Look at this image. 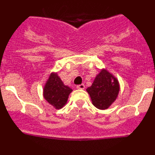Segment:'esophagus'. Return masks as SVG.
<instances>
[{
    "mask_svg": "<svg viewBox=\"0 0 155 155\" xmlns=\"http://www.w3.org/2000/svg\"><path fill=\"white\" fill-rule=\"evenodd\" d=\"M77 88L78 89H84V84H78V85H77Z\"/></svg>",
    "mask_w": 155,
    "mask_h": 155,
    "instance_id": "34e87169",
    "label": "esophagus"
}]
</instances>
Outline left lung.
Here are the masks:
<instances>
[{
	"mask_svg": "<svg viewBox=\"0 0 155 155\" xmlns=\"http://www.w3.org/2000/svg\"><path fill=\"white\" fill-rule=\"evenodd\" d=\"M118 79L106 69H102L96 75L91 86L86 89L93 105L99 109H107L118 97Z\"/></svg>",
	"mask_w": 155,
	"mask_h": 155,
	"instance_id": "obj_1",
	"label": "left lung"
}]
</instances>
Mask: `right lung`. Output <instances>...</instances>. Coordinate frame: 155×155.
Masks as SVG:
<instances>
[{"label":"right lung","mask_w":155,"mask_h":155,"mask_svg":"<svg viewBox=\"0 0 155 155\" xmlns=\"http://www.w3.org/2000/svg\"><path fill=\"white\" fill-rule=\"evenodd\" d=\"M73 90L64 82L57 72H52L43 87V98L56 109L63 108L67 104L69 94Z\"/></svg>","instance_id":"right-lung-1"}]
</instances>
